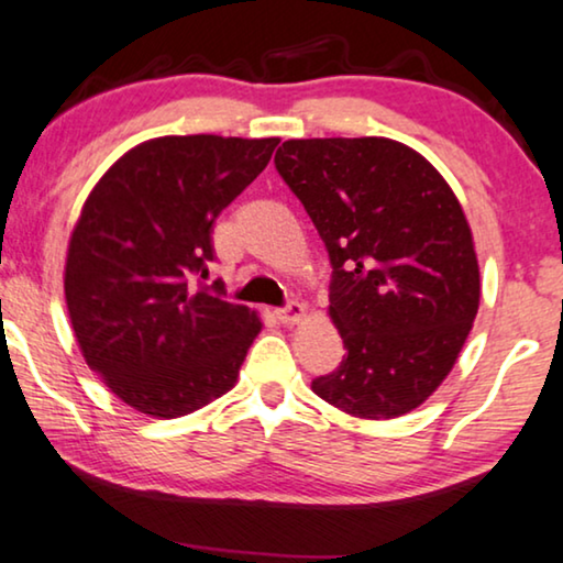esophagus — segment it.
Listing matches in <instances>:
<instances>
[{
  "instance_id": "1",
  "label": "esophagus",
  "mask_w": 563,
  "mask_h": 563,
  "mask_svg": "<svg viewBox=\"0 0 563 563\" xmlns=\"http://www.w3.org/2000/svg\"><path fill=\"white\" fill-rule=\"evenodd\" d=\"M276 318L284 325H297V322H302L307 318V307L302 302H289L287 307H282V310H276Z\"/></svg>"
}]
</instances>
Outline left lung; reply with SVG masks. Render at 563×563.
Returning <instances> with one entry per match:
<instances>
[{
	"instance_id": "obj_1",
	"label": "left lung",
	"mask_w": 563,
	"mask_h": 563,
	"mask_svg": "<svg viewBox=\"0 0 563 563\" xmlns=\"http://www.w3.org/2000/svg\"><path fill=\"white\" fill-rule=\"evenodd\" d=\"M322 241L349 349L312 391L364 420L412 412L451 374L479 310L474 238L449 181L389 137L287 141L274 158Z\"/></svg>"
}]
</instances>
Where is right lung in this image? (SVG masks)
I'll return each instance as SVG.
<instances>
[{
  "instance_id": "1",
  "label": "right lung",
  "mask_w": 563,
  "mask_h": 563,
  "mask_svg": "<svg viewBox=\"0 0 563 563\" xmlns=\"http://www.w3.org/2000/svg\"><path fill=\"white\" fill-rule=\"evenodd\" d=\"M279 137L164 135L114 161L68 238L64 291L79 351L120 402L172 420L235 387L264 322L191 289L212 222L264 172Z\"/></svg>"
}]
</instances>
